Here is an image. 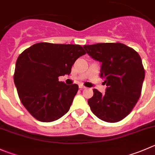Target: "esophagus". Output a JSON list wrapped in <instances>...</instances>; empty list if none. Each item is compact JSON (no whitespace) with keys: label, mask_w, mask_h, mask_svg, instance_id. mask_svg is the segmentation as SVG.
Instances as JSON below:
<instances>
[{"label":"esophagus","mask_w":155,"mask_h":155,"mask_svg":"<svg viewBox=\"0 0 155 155\" xmlns=\"http://www.w3.org/2000/svg\"><path fill=\"white\" fill-rule=\"evenodd\" d=\"M79 88H81V89H84V88H85V87L82 85H79Z\"/></svg>","instance_id":"obj_1"}]
</instances>
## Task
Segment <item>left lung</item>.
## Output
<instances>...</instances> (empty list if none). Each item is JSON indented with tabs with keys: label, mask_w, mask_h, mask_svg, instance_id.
<instances>
[{
	"label": "left lung",
	"mask_w": 155,
	"mask_h": 155,
	"mask_svg": "<svg viewBox=\"0 0 155 155\" xmlns=\"http://www.w3.org/2000/svg\"><path fill=\"white\" fill-rule=\"evenodd\" d=\"M86 53L101 63L100 76L104 79V94L93 89L88 100L93 114L101 120L117 123L128 116L142 92L145 70L139 54L122 43L84 45Z\"/></svg>",
	"instance_id": "left-lung-1"
}]
</instances>
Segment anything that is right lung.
Returning <instances> with one entry per match:
<instances>
[{
  "label": "right lung",
  "instance_id": "right-lung-1",
  "mask_svg": "<svg viewBox=\"0 0 155 155\" xmlns=\"http://www.w3.org/2000/svg\"><path fill=\"white\" fill-rule=\"evenodd\" d=\"M85 54L79 45L40 42L19 54L13 79L21 102L33 117L48 123L68 112L79 86L66 85L58 77L70 74L75 61Z\"/></svg>",
  "mask_w": 155,
  "mask_h": 155
}]
</instances>
